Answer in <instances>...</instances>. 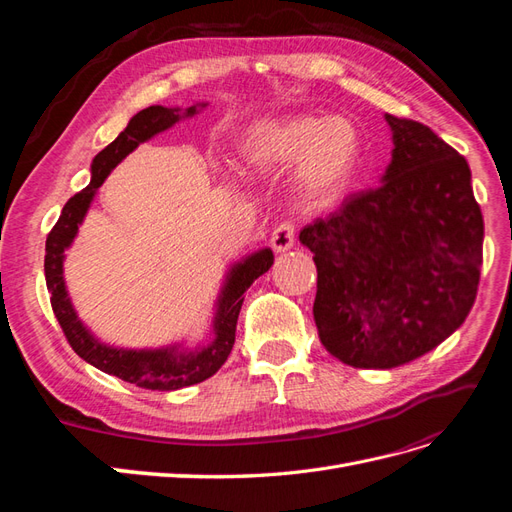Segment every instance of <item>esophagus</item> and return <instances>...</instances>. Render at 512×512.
<instances>
[{"label":"esophagus","mask_w":512,"mask_h":512,"mask_svg":"<svg viewBox=\"0 0 512 512\" xmlns=\"http://www.w3.org/2000/svg\"><path fill=\"white\" fill-rule=\"evenodd\" d=\"M294 237H297V230H294L292 222H284L273 230L271 235V247L275 252H286L294 245Z\"/></svg>","instance_id":"esophagus-1"}]
</instances>
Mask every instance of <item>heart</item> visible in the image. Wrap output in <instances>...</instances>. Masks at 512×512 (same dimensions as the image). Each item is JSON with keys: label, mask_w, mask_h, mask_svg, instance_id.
<instances>
[{"label": "heart", "mask_w": 512, "mask_h": 512, "mask_svg": "<svg viewBox=\"0 0 512 512\" xmlns=\"http://www.w3.org/2000/svg\"><path fill=\"white\" fill-rule=\"evenodd\" d=\"M243 160L269 175L297 168V190L307 205L327 207L342 198L363 166L365 143L352 121L327 115L267 119L247 130Z\"/></svg>", "instance_id": "obj_1"}]
</instances>
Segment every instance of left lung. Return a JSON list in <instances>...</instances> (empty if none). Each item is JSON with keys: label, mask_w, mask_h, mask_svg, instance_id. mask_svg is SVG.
<instances>
[{"label": "left lung", "mask_w": 512, "mask_h": 512, "mask_svg": "<svg viewBox=\"0 0 512 512\" xmlns=\"http://www.w3.org/2000/svg\"><path fill=\"white\" fill-rule=\"evenodd\" d=\"M382 183L301 230L314 254V320L335 359L391 369L440 346L468 318L483 265V213L466 158L427 126L384 115Z\"/></svg>", "instance_id": "obj_1"}]
</instances>
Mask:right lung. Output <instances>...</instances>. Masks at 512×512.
Returning a JSON list of instances; mask_svg holds the SVG:
<instances>
[{
	"instance_id": "1",
	"label": "right lung",
	"mask_w": 512,
	"mask_h": 512,
	"mask_svg": "<svg viewBox=\"0 0 512 512\" xmlns=\"http://www.w3.org/2000/svg\"><path fill=\"white\" fill-rule=\"evenodd\" d=\"M207 104H194L185 108H166L149 106L136 113L115 141L104 147L91 162V181L85 190L74 194L64 211H61L57 224L46 237L44 254V277L46 288L51 292V305L55 318L64 331L72 350L89 365L98 367L104 374L117 376L130 384L151 391H177L183 386H192L211 378L218 371L235 344L237 318L243 305L245 290L254 284L262 273H267L273 265V252L269 247L245 256L237 265H232L222 292L215 305L213 316V339L207 346H198L194 350H183L181 346H168L156 350H126L106 346L89 333V329L76 316L72 301L68 297L64 282V252L72 245L76 232H79L85 213L94 200L96 192L111 170L132 153L138 145L149 141L156 134L173 128L183 117H194L198 108Z\"/></svg>"
}]
</instances>
